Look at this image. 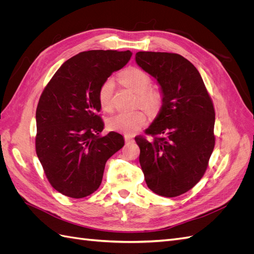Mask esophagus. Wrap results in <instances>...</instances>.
Masks as SVG:
<instances>
[{
    "mask_svg": "<svg viewBox=\"0 0 254 254\" xmlns=\"http://www.w3.org/2000/svg\"><path fill=\"white\" fill-rule=\"evenodd\" d=\"M124 139H125L126 143H130V142L133 141V136L130 135V134H125L124 135Z\"/></svg>",
    "mask_w": 254,
    "mask_h": 254,
    "instance_id": "obj_1",
    "label": "esophagus"
}]
</instances>
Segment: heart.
<instances>
[{"mask_svg": "<svg viewBox=\"0 0 254 254\" xmlns=\"http://www.w3.org/2000/svg\"><path fill=\"white\" fill-rule=\"evenodd\" d=\"M121 81L136 93V104H140L149 113H156L161 106V94L158 91L148 90L151 83L150 76L137 67H129L120 75ZM114 80L111 77L105 79L97 92L98 103L102 109L110 111L113 107ZM146 122V114L142 109L132 111H121L111 115L107 120V127L113 131L122 133H133Z\"/></svg>", "mask_w": 254, "mask_h": 254, "instance_id": "obj_1", "label": "heart"}]
</instances>
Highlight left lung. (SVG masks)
I'll list each match as a JSON object with an SVG mask.
<instances>
[{"label": "left lung", "mask_w": 254, "mask_h": 254, "mask_svg": "<svg viewBox=\"0 0 254 254\" xmlns=\"http://www.w3.org/2000/svg\"><path fill=\"white\" fill-rule=\"evenodd\" d=\"M135 61L156 78L162 106L135 136L147 187L160 196L187 193L202 178L215 146V110L197 68L179 54L137 52Z\"/></svg>", "instance_id": "1"}]
</instances>
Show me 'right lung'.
Listing matches in <instances>:
<instances>
[{
  "label": "right lung",
  "instance_id": "obj_1",
  "mask_svg": "<svg viewBox=\"0 0 254 254\" xmlns=\"http://www.w3.org/2000/svg\"><path fill=\"white\" fill-rule=\"evenodd\" d=\"M131 56L130 51L81 52L59 67L42 92L36 110V152L51 186L64 196L94 193L107 160L125 144L118 132L101 135L97 92Z\"/></svg>",
  "mask_w": 254,
  "mask_h": 254
}]
</instances>
